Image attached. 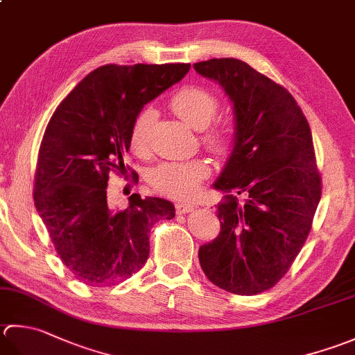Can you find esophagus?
I'll return each mask as SVG.
<instances>
[{
    "label": "esophagus",
    "instance_id": "1",
    "mask_svg": "<svg viewBox=\"0 0 355 355\" xmlns=\"http://www.w3.org/2000/svg\"><path fill=\"white\" fill-rule=\"evenodd\" d=\"M193 209H196V206L191 203H184V201H178V203L175 205L177 214H187V212H192Z\"/></svg>",
    "mask_w": 355,
    "mask_h": 355
}]
</instances>
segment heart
I'll return each instance as SVG.
<instances>
[{"label": "heart", "mask_w": 355, "mask_h": 355, "mask_svg": "<svg viewBox=\"0 0 355 355\" xmlns=\"http://www.w3.org/2000/svg\"><path fill=\"white\" fill-rule=\"evenodd\" d=\"M171 107L184 123L196 130H205L218 112V100L209 90L187 86L172 96ZM155 120L152 109L141 110L130 130V148L138 155L149 150L150 129ZM205 144L214 154L225 155L231 149L232 137L225 129H212L203 137ZM211 166L206 159L191 162H166L150 171L149 182L157 192L172 198H192L198 192L201 182L209 177Z\"/></svg>", "instance_id": "heart-1"}]
</instances>
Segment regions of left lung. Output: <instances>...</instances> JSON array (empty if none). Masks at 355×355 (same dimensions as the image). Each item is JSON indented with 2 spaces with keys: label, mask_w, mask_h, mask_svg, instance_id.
I'll return each instance as SVG.
<instances>
[{
  "label": "left lung",
  "mask_w": 355,
  "mask_h": 355,
  "mask_svg": "<svg viewBox=\"0 0 355 355\" xmlns=\"http://www.w3.org/2000/svg\"><path fill=\"white\" fill-rule=\"evenodd\" d=\"M193 69L225 90L234 112L231 155L212 184L225 193L221 231L198 260L215 286L255 295L288 272L320 203L311 129L293 95L248 62L212 58Z\"/></svg>",
  "instance_id": "1"
}]
</instances>
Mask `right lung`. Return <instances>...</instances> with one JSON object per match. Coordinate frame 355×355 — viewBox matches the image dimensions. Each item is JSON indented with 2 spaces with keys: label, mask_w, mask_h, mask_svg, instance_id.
Wrapping results in <instances>:
<instances>
[{
  "label": "right lung",
  "mask_w": 355,
  "mask_h": 355,
  "mask_svg": "<svg viewBox=\"0 0 355 355\" xmlns=\"http://www.w3.org/2000/svg\"><path fill=\"white\" fill-rule=\"evenodd\" d=\"M191 64H106L85 76L55 110L40 146L35 206L57 254L76 280L110 286L138 272L149 257V232L175 206L130 196L124 211L107 206L112 171L144 104L189 72Z\"/></svg>",
  "instance_id": "obj_1"
}]
</instances>
